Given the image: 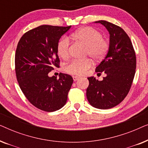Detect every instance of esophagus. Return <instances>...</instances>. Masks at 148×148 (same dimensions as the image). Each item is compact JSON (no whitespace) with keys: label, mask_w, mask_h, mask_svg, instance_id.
<instances>
[{"label":"esophagus","mask_w":148,"mask_h":148,"mask_svg":"<svg viewBox=\"0 0 148 148\" xmlns=\"http://www.w3.org/2000/svg\"><path fill=\"white\" fill-rule=\"evenodd\" d=\"M79 78V77H77V76H73V79L74 82H76L77 80H78Z\"/></svg>","instance_id":"1"}]
</instances>
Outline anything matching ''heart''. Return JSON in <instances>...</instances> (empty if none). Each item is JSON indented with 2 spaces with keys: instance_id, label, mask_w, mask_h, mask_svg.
<instances>
[{
  "instance_id": "b5f03b06",
  "label": "heart",
  "mask_w": 148,
  "mask_h": 148,
  "mask_svg": "<svg viewBox=\"0 0 148 148\" xmlns=\"http://www.w3.org/2000/svg\"><path fill=\"white\" fill-rule=\"evenodd\" d=\"M71 39L86 46V55L92 59L99 60L104 58L109 48V42L102 37L98 29L92 27H84L71 34ZM58 55L66 60L70 55V42L67 38L63 37L57 44ZM92 61L74 60L64 66V71L72 75H82L92 66Z\"/></svg>"
}]
</instances>
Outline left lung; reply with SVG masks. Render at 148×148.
Masks as SVG:
<instances>
[{
    "instance_id": "left-lung-1",
    "label": "left lung",
    "mask_w": 148,
    "mask_h": 148,
    "mask_svg": "<svg viewBox=\"0 0 148 148\" xmlns=\"http://www.w3.org/2000/svg\"><path fill=\"white\" fill-rule=\"evenodd\" d=\"M110 34L108 53L96 66V72L106 73L102 81L94 77H88L86 96L92 106L109 109L124 100L130 90L136 69V56L128 35L122 28L101 20Z\"/></svg>"
}]
</instances>
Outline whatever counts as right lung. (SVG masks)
<instances>
[{
	"instance_id": "right-lung-1",
	"label": "right lung",
	"mask_w": 148,
	"mask_h": 148,
	"mask_svg": "<svg viewBox=\"0 0 148 148\" xmlns=\"http://www.w3.org/2000/svg\"><path fill=\"white\" fill-rule=\"evenodd\" d=\"M71 26L40 25L28 31L18 42L15 52V73L22 92L34 106L54 112L64 106L73 82L69 75L59 78L48 76L59 67L57 44Z\"/></svg>"
}]
</instances>
